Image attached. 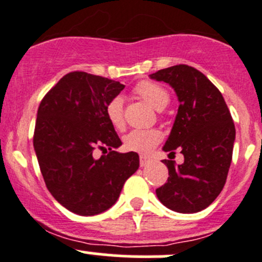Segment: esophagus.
<instances>
[{"instance_id":"1","label":"esophagus","mask_w":262,"mask_h":262,"mask_svg":"<svg viewBox=\"0 0 262 262\" xmlns=\"http://www.w3.org/2000/svg\"><path fill=\"white\" fill-rule=\"evenodd\" d=\"M148 163H149V158L144 157V156H141V158H139V165H141V167H144V166H147Z\"/></svg>"}]
</instances>
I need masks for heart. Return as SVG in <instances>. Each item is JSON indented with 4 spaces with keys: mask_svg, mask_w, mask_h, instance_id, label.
<instances>
[{
    "mask_svg": "<svg viewBox=\"0 0 262 262\" xmlns=\"http://www.w3.org/2000/svg\"><path fill=\"white\" fill-rule=\"evenodd\" d=\"M134 92L156 110H163L170 102V94L167 90L156 82L141 81L134 87ZM105 114L109 123L116 130H123L125 128L124 104L120 96L113 97L107 102ZM161 141H162V133L157 129H147V130L136 129L124 137V148L139 155H148Z\"/></svg>",
    "mask_w": 262,
    "mask_h": 262,
    "instance_id": "obj_1",
    "label": "heart"
}]
</instances>
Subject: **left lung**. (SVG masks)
Wrapping results in <instances>:
<instances>
[{
	"label": "left lung",
	"instance_id": "left-lung-1",
	"mask_svg": "<svg viewBox=\"0 0 262 262\" xmlns=\"http://www.w3.org/2000/svg\"><path fill=\"white\" fill-rule=\"evenodd\" d=\"M175 90L179 110L163 150H181L184 163L163 160L165 185L156 190L168 209L196 213L216 199L226 184L236 138L233 119L221 91L200 71L178 64L149 75Z\"/></svg>",
	"mask_w": 262,
	"mask_h": 262
}]
</instances>
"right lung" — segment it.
Instances as JSON below:
<instances>
[{
	"label": "right lung",
	"instance_id": "add662e5",
	"mask_svg": "<svg viewBox=\"0 0 262 262\" xmlns=\"http://www.w3.org/2000/svg\"><path fill=\"white\" fill-rule=\"evenodd\" d=\"M120 82L75 71L43 97L36 115L34 149L50 194L80 215H96L115 204L139 167L136 152L121 146L105 107L124 89ZM96 147L107 155L95 159Z\"/></svg>",
	"mask_w": 262,
	"mask_h": 262
}]
</instances>
